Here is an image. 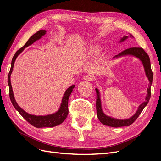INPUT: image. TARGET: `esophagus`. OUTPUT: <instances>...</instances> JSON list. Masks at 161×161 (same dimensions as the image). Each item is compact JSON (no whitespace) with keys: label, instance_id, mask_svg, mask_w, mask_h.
<instances>
[{"label":"esophagus","instance_id":"1","mask_svg":"<svg viewBox=\"0 0 161 161\" xmlns=\"http://www.w3.org/2000/svg\"><path fill=\"white\" fill-rule=\"evenodd\" d=\"M83 79H84V80H86V81H92V80H93L94 78H93V76L90 75H86L83 77Z\"/></svg>","mask_w":161,"mask_h":161}]
</instances>
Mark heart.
<instances>
[{
	"instance_id": "1",
	"label": "heart",
	"mask_w": 161,
	"mask_h": 161,
	"mask_svg": "<svg viewBox=\"0 0 161 161\" xmlns=\"http://www.w3.org/2000/svg\"><path fill=\"white\" fill-rule=\"evenodd\" d=\"M89 52L91 54H95V53H97V52H98V50L95 49V48H91Z\"/></svg>"
}]
</instances>
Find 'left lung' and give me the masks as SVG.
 I'll return each instance as SVG.
<instances>
[{
    "label": "left lung",
    "instance_id": "1",
    "mask_svg": "<svg viewBox=\"0 0 161 161\" xmlns=\"http://www.w3.org/2000/svg\"><path fill=\"white\" fill-rule=\"evenodd\" d=\"M130 37L134 38V36L131 34L129 33L128 36H124L123 37H121L120 41H119V43L123 42L125 40ZM134 56L136 58L142 62V65L144 69V72L147 77L148 78L149 84L148 87L147 89V94L146 96L145 101L143 103H141L139 106L137 111H136V113L131 117L130 118L125 119H120L112 118V117L107 115L102 109V105H101V95L100 92L98 89H95V91L97 92V101H96V109H97V114L98 119L101 122L105 125L110 126V127L114 128H118V127H123V126H129L131 124L134 122V121L138 118V117L141 114V112L142 111L144 108L147 105L148 101L150 98L151 92H150V87L152 85L153 79V74L152 70H151V65H150V58L148 55L147 54L146 52L142 49V47H130L127 50H125L124 51L121 52L119 53L118 55H116L114 57V59L115 58H118L122 56Z\"/></svg>",
    "mask_w": 161,
    "mask_h": 161
}]
</instances>
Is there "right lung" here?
I'll return each mask as SVG.
<instances>
[{
	"mask_svg": "<svg viewBox=\"0 0 161 161\" xmlns=\"http://www.w3.org/2000/svg\"><path fill=\"white\" fill-rule=\"evenodd\" d=\"M46 33V30H42L38 31L37 33L33 34V35L29 39L28 41L26 42L25 45H24L21 48H20L19 50L17 51L15 54L14 55L12 59L10 72H9L8 75V85L9 86V97H10V99L13 105L14 106V108H15V109L19 111V113L22 115V117L24 119H25L26 121H27L30 124H31L33 126H34V127L37 128H46V127H49V128L54 127V126L60 125L65 120V119L66 118V117L68 115V114H69L68 103H69V97L71 94V92H72V89H74L75 86V85H73L66 90L64 95H63L62 103L60 104L59 109H58L56 112H55V113L52 114L46 115H31L27 113L26 111H25L23 109H21L17 104L15 99H14L12 86H11V75L13 72L14 62H15V60L17 58V56L20 54L25 47H28L29 46H31L32 43H33L36 41L40 40V39H41L42 37L43 36H44Z\"/></svg>",
	"mask_w": 161,
	"mask_h": 161,
	"instance_id": "right-lung-1",
	"label": "right lung"
}]
</instances>
